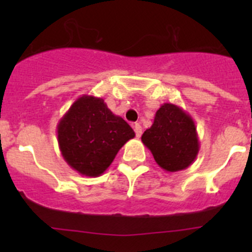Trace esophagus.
Wrapping results in <instances>:
<instances>
[{"instance_id": "34e87169", "label": "esophagus", "mask_w": 252, "mask_h": 252, "mask_svg": "<svg viewBox=\"0 0 252 252\" xmlns=\"http://www.w3.org/2000/svg\"><path fill=\"white\" fill-rule=\"evenodd\" d=\"M134 131H135L136 138H140L141 134H142V128H141L140 124H139V123L134 124Z\"/></svg>"}]
</instances>
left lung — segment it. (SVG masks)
Instances as JSON below:
<instances>
[{
  "mask_svg": "<svg viewBox=\"0 0 252 252\" xmlns=\"http://www.w3.org/2000/svg\"><path fill=\"white\" fill-rule=\"evenodd\" d=\"M141 141L156 163L167 172L188 168L200 150L194 119L173 103H163L157 110L154 123L144 131Z\"/></svg>",
  "mask_w": 252,
  "mask_h": 252,
  "instance_id": "1",
  "label": "left lung"
}]
</instances>
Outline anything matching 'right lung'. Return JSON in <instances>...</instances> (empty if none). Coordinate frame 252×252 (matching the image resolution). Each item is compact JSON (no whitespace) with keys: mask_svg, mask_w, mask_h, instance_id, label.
I'll use <instances>...</instances> for the list:
<instances>
[{"mask_svg":"<svg viewBox=\"0 0 252 252\" xmlns=\"http://www.w3.org/2000/svg\"><path fill=\"white\" fill-rule=\"evenodd\" d=\"M135 136L122 117L102 97L83 95L57 124V139L64 161L85 177H98L111 166L126 141Z\"/></svg>","mask_w":252,"mask_h":252,"instance_id":"1","label":"right lung"}]
</instances>
